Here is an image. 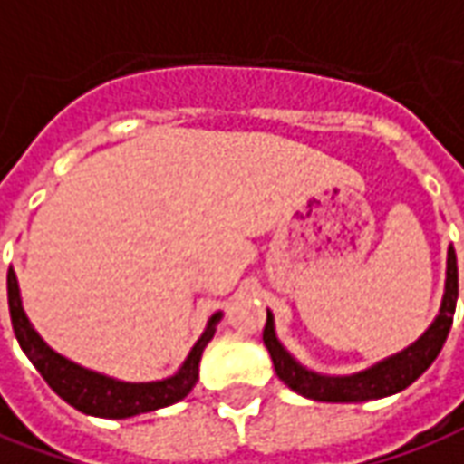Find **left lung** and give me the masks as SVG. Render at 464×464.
<instances>
[{"mask_svg": "<svg viewBox=\"0 0 464 464\" xmlns=\"http://www.w3.org/2000/svg\"><path fill=\"white\" fill-rule=\"evenodd\" d=\"M458 306V256L455 248H447V278L445 294L440 304V314L435 322L427 326V332L397 354L382 359L372 367L354 372V374H319L311 372L301 362L288 354L286 346L278 342L274 314L268 311V319L264 326V344L271 354L274 369L278 379L301 397L316 401H369L392 397L397 392L407 390L414 379H420L442 352L452 316Z\"/></svg>", "mask_w": 464, "mask_h": 464, "instance_id": "left-lung-1", "label": "left lung"}]
</instances>
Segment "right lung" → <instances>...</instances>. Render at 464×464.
Here are the masks:
<instances>
[{"instance_id": "right-lung-1", "label": "right lung", "mask_w": 464, "mask_h": 464, "mask_svg": "<svg viewBox=\"0 0 464 464\" xmlns=\"http://www.w3.org/2000/svg\"><path fill=\"white\" fill-rule=\"evenodd\" d=\"M6 299H9V316H12V329L17 336L22 352L29 356V362L37 367L44 382L57 392L67 404H72L80 412L92 414V417H108V420H128L135 414L155 412L176 404L190 394V390L198 382V367L203 349L216 334V326L221 322V311H216L206 324L200 339L188 352L186 362L180 364L176 374L155 382H120L108 374H100L92 369L80 367L70 362L67 356L57 354L34 326L22 309V294H19L17 274L9 266L6 274Z\"/></svg>"}]
</instances>
